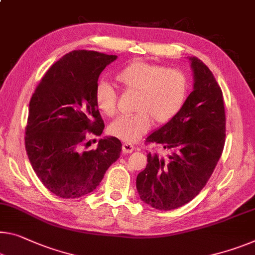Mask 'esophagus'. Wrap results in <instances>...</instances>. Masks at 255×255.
<instances>
[{
    "label": "esophagus",
    "mask_w": 255,
    "mask_h": 255,
    "mask_svg": "<svg viewBox=\"0 0 255 255\" xmlns=\"http://www.w3.org/2000/svg\"><path fill=\"white\" fill-rule=\"evenodd\" d=\"M122 149H123V152H124V154H130V152H132L133 150L135 149V147L133 146L132 143H128V142H125V143H123Z\"/></svg>",
    "instance_id": "esophagus-1"
}]
</instances>
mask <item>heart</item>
Wrapping results in <instances>:
<instances>
[{
	"label": "heart",
	"mask_w": 255,
	"mask_h": 255,
	"mask_svg": "<svg viewBox=\"0 0 255 255\" xmlns=\"http://www.w3.org/2000/svg\"><path fill=\"white\" fill-rule=\"evenodd\" d=\"M116 81L125 92L138 95L133 105L135 114L123 116L109 127V133L125 142H135L151 127L166 124L174 119L185 105L188 81L181 70L164 66L133 61L116 74ZM95 103L108 117L117 113V96L108 82L100 81L95 89Z\"/></svg>",
	"instance_id": "heart-1"
}]
</instances>
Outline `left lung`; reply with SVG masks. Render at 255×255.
Returning <instances> with one entry per match:
<instances>
[{
	"mask_svg": "<svg viewBox=\"0 0 255 255\" xmlns=\"http://www.w3.org/2000/svg\"><path fill=\"white\" fill-rule=\"evenodd\" d=\"M194 90L179 114L148 136L171 151L148 152L147 166L136 177L141 201L156 210L170 211L195 198L212 175L226 141V114L221 88L209 67L189 58Z\"/></svg>",
	"mask_w": 255,
	"mask_h": 255,
	"instance_id": "8db88e82",
	"label": "left lung"
}]
</instances>
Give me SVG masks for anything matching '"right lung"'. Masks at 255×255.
<instances>
[{"instance_id": "add662e5", "label": "right lung", "mask_w": 255, "mask_h": 255, "mask_svg": "<svg viewBox=\"0 0 255 255\" xmlns=\"http://www.w3.org/2000/svg\"><path fill=\"white\" fill-rule=\"evenodd\" d=\"M117 56L74 50L51 66L29 101L25 147L37 178L61 198L92 193L119 159L121 141L99 140L84 150L89 134L101 135L105 124L95 103L98 78Z\"/></svg>"}]
</instances>
